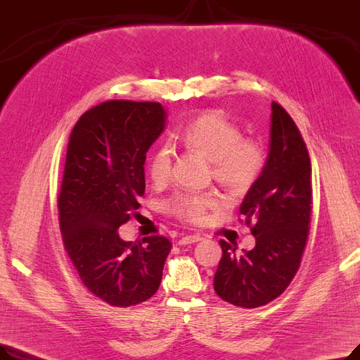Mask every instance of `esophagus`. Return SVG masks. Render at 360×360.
Masks as SVG:
<instances>
[{"instance_id":"1","label":"esophagus","mask_w":360,"mask_h":360,"mask_svg":"<svg viewBox=\"0 0 360 360\" xmlns=\"http://www.w3.org/2000/svg\"><path fill=\"white\" fill-rule=\"evenodd\" d=\"M200 240H202L201 235H186L178 240V245H190V243H195Z\"/></svg>"}]
</instances>
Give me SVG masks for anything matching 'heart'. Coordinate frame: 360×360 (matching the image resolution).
I'll return each mask as SVG.
<instances>
[{
  "instance_id": "b5f03b06",
  "label": "heart",
  "mask_w": 360,
  "mask_h": 360,
  "mask_svg": "<svg viewBox=\"0 0 360 360\" xmlns=\"http://www.w3.org/2000/svg\"><path fill=\"white\" fill-rule=\"evenodd\" d=\"M179 141L212 162L213 176L232 194L250 191L261 176L266 156L254 140L242 139L239 127L220 110H207L193 118L179 132ZM172 151L167 146L155 150L148 160V175L158 184L170 175ZM217 205L210 195H184L175 202V212L191 221H202L209 209Z\"/></svg>"
}]
</instances>
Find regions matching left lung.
Returning a JSON list of instances; mask_svg holds the SVG:
<instances>
[{
	"mask_svg": "<svg viewBox=\"0 0 360 360\" xmlns=\"http://www.w3.org/2000/svg\"><path fill=\"white\" fill-rule=\"evenodd\" d=\"M311 160L289 113L271 103L270 147L266 166L245 195L239 213L250 224L255 248L236 254V243L220 240L223 257L214 290L240 308H258L278 297L295 277L304 254L311 219Z\"/></svg>",
	"mask_w": 360,
	"mask_h": 360,
	"instance_id": "8db88e82",
	"label": "left lung"
}]
</instances>
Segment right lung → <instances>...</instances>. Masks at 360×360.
Wrapping results in <instances>:
<instances>
[{
  "instance_id": "1",
  "label": "right lung",
  "mask_w": 360,
  "mask_h": 360,
  "mask_svg": "<svg viewBox=\"0 0 360 360\" xmlns=\"http://www.w3.org/2000/svg\"><path fill=\"white\" fill-rule=\"evenodd\" d=\"M166 118L156 102L109 101L83 113L71 131L58 197L64 247L84 286L112 307L153 296L172 248L163 236L127 242L118 233L139 214L146 153Z\"/></svg>"
}]
</instances>
